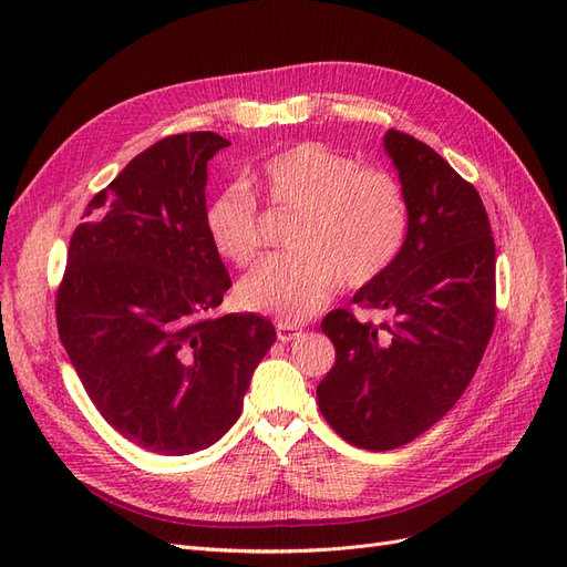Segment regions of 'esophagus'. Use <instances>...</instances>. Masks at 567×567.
Masks as SVG:
<instances>
[{"label":"esophagus","mask_w":567,"mask_h":567,"mask_svg":"<svg viewBox=\"0 0 567 567\" xmlns=\"http://www.w3.org/2000/svg\"><path fill=\"white\" fill-rule=\"evenodd\" d=\"M300 336H302L300 326L286 323V321H279V323H277V338H279L281 342H290V340H296V338H300Z\"/></svg>","instance_id":"obj_1"}]
</instances>
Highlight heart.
<instances>
[{
    "label": "heart",
    "instance_id": "b5f03b06",
    "mask_svg": "<svg viewBox=\"0 0 567 567\" xmlns=\"http://www.w3.org/2000/svg\"><path fill=\"white\" fill-rule=\"evenodd\" d=\"M250 184L274 208L298 210L288 234L293 250L265 257L238 281L236 298L250 312L286 323L312 319L340 281L357 288L381 279L404 250L409 203L385 169L300 142L269 156ZM203 225L231 265L246 267L262 246L255 198L238 184L208 200Z\"/></svg>",
    "mask_w": 567,
    "mask_h": 567
}]
</instances>
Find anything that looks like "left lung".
<instances>
[{"label": "left lung", "instance_id": "1", "mask_svg": "<svg viewBox=\"0 0 567 567\" xmlns=\"http://www.w3.org/2000/svg\"><path fill=\"white\" fill-rule=\"evenodd\" d=\"M383 146L409 203L402 255L354 305L385 310L390 323L323 317L336 364L317 385L333 431L354 447L398 450L458 402L485 354L496 317L494 238L475 186L431 146L388 130Z\"/></svg>", "mask_w": 567, "mask_h": 567}]
</instances>
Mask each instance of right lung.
<instances>
[{
  "mask_svg": "<svg viewBox=\"0 0 567 567\" xmlns=\"http://www.w3.org/2000/svg\"><path fill=\"white\" fill-rule=\"evenodd\" d=\"M215 132L165 136L84 210L56 293L63 348L90 400L142 450L210 447L241 416L277 340L260 315L213 312L231 279L203 225Z\"/></svg>",
  "mask_w": 567,
  "mask_h": 567,
  "instance_id": "right-lung-1",
  "label": "right lung"
}]
</instances>
